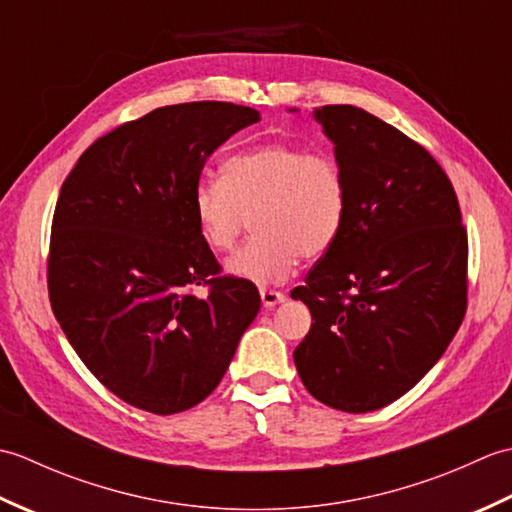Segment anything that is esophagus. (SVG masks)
Returning a JSON list of instances; mask_svg holds the SVG:
<instances>
[{
    "mask_svg": "<svg viewBox=\"0 0 512 512\" xmlns=\"http://www.w3.org/2000/svg\"><path fill=\"white\" fill-rule=\"evenodd\" d=\"M259 295H262L264 308H275V306H279V303H284V301H286V295H284V292H275V290H266V288H262V290H259Z\"/></svg>",
    "mask_w": 512,
    "mask_h": 512,
    "instance_id": "esophagus-1",
    "label": "esophagus"
}]
</instances>
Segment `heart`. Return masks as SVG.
Wrapping results in <instances>:
<instances>
[{
	"instance_id": "obj_1",
	"label": "heart",
	"mask_w": 512,
	"mask_h": 512,
	"mask_svg": "<svg viewBox=\"0 0 512 512\" xmlns=\"http://www.w3.org/2000/svg\"><path fill=\"white\" fill-rule=\"evenodd\" d=\"M191 209L204 244L231 250L250 215V242L226 259V270L257 286L279 284L301 257H319L339 237L347 213L345 173L334 156L295 143H264L239 151L222 180H204Z\"/></svg>"
}]
</instances>
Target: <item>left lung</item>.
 <instances>
[{"label":"left lung","instance_id":"8db88e82","mask_svg":"<svg viewBox=\"0 0 512 512\" xmlns=\"http://www.w3.org/2000/svg\"><path fill=\"white\" fill-rule=\"evenodd\" d=\"M314 118L345 173L347 213L290 295L314 321L292 356L319 402L367 413L407 394L458 332L469 239L427 149L354 105H325Z\"/></svg>","mask_w":512,"mask_h":512}]
</instances>
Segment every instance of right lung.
<instances>
[{
    "label": "right lung",
    "mask_w": 512,
    "mask_h": 512,
    "mask_svg": "<svg viewBox=\"0 0 512 512\" xmlns=\"http://www.w3.org/2000/svg\"><path fill=\"white\" fill-rule=\"evenodd\" d=\"M262 121L222 101L158 107L83 151L52 217L48 292L65 339L127 405L158 416L220 385L262 299L220 264L191 200L204 162ZM212 286L206 298L195 285Z\"/></svg>",
    "instance_id": "obj_1"
}]
</instances>
